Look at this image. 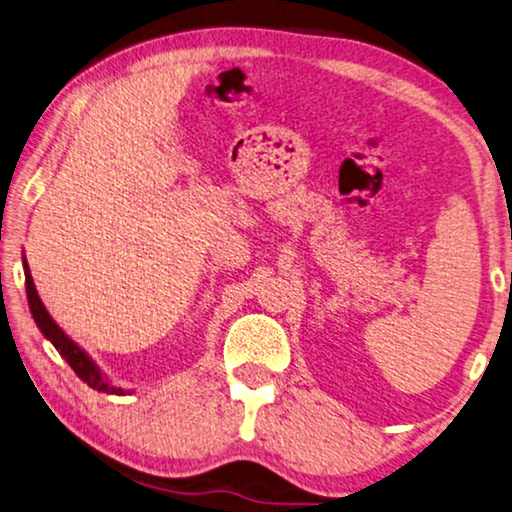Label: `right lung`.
I'll use <instances>...</instances> for the list:
<instances>
[{"instance_id": "1", "label": "right lung", "mask_w": 512, "mask_h": 512, "mask_svg": "<svg viewBox=\"0 0 512 512\" xmlns=\"http://www.w3.org/2000/svg\"><path fill=\"white\" fill-rule=\"evenodd\" d=\"M25 283H27V297H29L31 316H34L36 325L41 327V332L45 334V338H50L54 348L59 350V355L68 361L70 368H73V371H75V375L80 377L82 382L89 384L91 389L105 391V393H116V396H123L125 391L119 389V387H112V384H109V382L105 380V377L100 375L96 364H93V361H91L89 357H86V352H82V348H77V345H75L73 341H70V338H68L64 332H61L57 322H54V320L50 318V313L45 311L41 297H38V293H36L34 279H31L27 263H25Z\"/></svg>"}]
</instances>
